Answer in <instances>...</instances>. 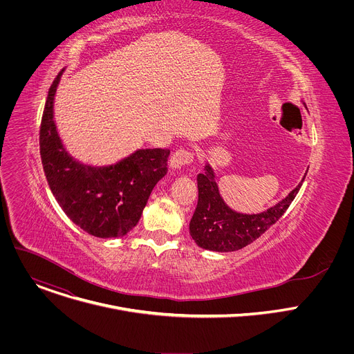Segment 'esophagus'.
Wrapping results in <instances>:
<instances>
[{"label":"esophagus","instance_id":"34e87169","mask_svg":"<svg viewBox=\"0 0 354 354\" xmlns=\"http://www.w3.org/2000/svg\"><path fill=\"white\" fill-rule=\"evenodd\" d=\"M193 162V154L190 153L189 149H178L174 153V156L171 157V168L172 169H180L185 165H189Z\"/></svg>","mask_w":354,"mask_h":354}]
</instances>
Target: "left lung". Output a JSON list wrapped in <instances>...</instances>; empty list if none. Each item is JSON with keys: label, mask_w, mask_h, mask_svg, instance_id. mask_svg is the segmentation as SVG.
Here are the masks:
<instances>
[{"label": "left lung", "mask_w": 354, "mask_h": 354, "mask_svg": "<svg viewBox=\"0 0 354 354\" xmlns=\"http://www.w3.org/2000/svg\"><path fill=\"white\" fill-rule=\"evenodd\" d=\"M306 175L277 205L262 213L246 214L232 210L225 203L218 192L214 171L206 164L205 172L197 175L198 200L189 224L193 241L197 246L214 252H232L254 242L284 214Z\"/></svg>", "instance_id": "1"}]
</instances>
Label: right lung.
Wrapping results in <instances>:
<instances>
[{
  "label": "right lung",
  "mask_w": 354,
  "mask_h": 354,
  "mask_svg": "<svg viewBox=\"0 0 354 354\" xmlns=\"http://www.w3.org/2000/svg\"><path fill=\"white\" fill-rule=\"evenodd\" d=\"M64 68L48 89L40 124V157L50 190L67 217L89 235L119 238L133 230L154 186L168 172L169 149L142 148L111 165L74 158L55 122V96Z\"/></svg>",
  "instance_id": "obj_1"
}]
</instances>
